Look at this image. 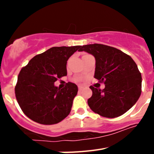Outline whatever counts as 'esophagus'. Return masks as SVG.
<instances>
[{
  "instance_id": "obj_1",
  "label": "esophagus",
  "mask_w": 154,
  "mask_h": 154,
  "mask_svg": "<svg viewBox=\"0 0 154 154\" xmlns=\"http://www.w3.org/2000/svg\"><path fill=\"white\" fill-rule=\"evenodd\" d=\"M82 89H83V87H82V86H79V90L82 91Z\"/></svg>"
}]
</instances>
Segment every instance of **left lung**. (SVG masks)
Returning <instances> with one entry per match:
<instances>
[{
	"instance_id": "1",
	"label": "left lung",
	"mask_w": 154,
	"mask_h": 154,
	"mask_svg": "<svg viewBox=\"0 0 154 154\" xmlns=\"http://www.w3.org/2000/svg\"><path fill=\"white\" fill-rule=\"evenodd\" d=\"M96 58L94 78L105 84L104 89H90L92 96L88 105L94 112L106 118H115L127 112L140 96L142 77L130 55L113 47L101 44L81 46Z\"/></svg>"
}]
</instances>
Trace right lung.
<instances>
[{
	"label": "right lung",
	"instance_id": "obj_1",
	"mask_svg": "<svg viewBox=\"0 0 154 154\" xmlns=\"http://www.w3.org/2000/svg\"><path fill=\"white\" fill-rule=\"evenodd\" d=\"M80 48L52 47L35 55L20 71L15 96L23 112L31 120L40 124H56L70 113L78 87L68 82L59 89L54 83L67 75L68 59Z\"/></svg>",
	"mask_w": 154,
	"mask_h": 154
}]
</instances>
